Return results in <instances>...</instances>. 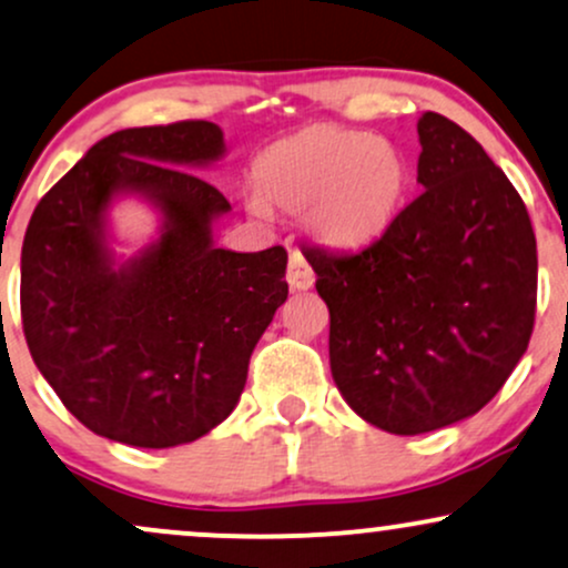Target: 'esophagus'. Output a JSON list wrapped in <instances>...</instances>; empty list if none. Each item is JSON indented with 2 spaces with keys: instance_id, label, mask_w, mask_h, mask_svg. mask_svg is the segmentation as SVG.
I'll list each match as a JSON object with an SVG mask.
<instances>
[{
  "instance_id": "esophagus-1",
  "label": "esophagus",
  "mask_w": 568,
  "mask_h": 568,
  "mask_svg": "<svg viewBox=\"0 0 568 568\" xmlns=\"http://www.w3.org/2000/svg\"><path fill=\"white\" fill-rule=\"evenodd\" d=\"M288 285L293 291H306L314 285V270L302 251H291L288 258Z\"/></svg>"
}]
</instances>
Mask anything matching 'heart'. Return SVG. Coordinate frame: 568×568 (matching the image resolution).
Wrapping results in <instances>:
<instances>
[{
  "mask_svg": "<svg viewBox=\"0 0 568 568\" xmlns=\"http://www.w3.org/2000/svg\"><path fill=\"white\" fill-rule=\"evenodd\" d=\"M409 187L405 150L381 134L312 124L264 148L248 206L302 211L314 241L357 248L392 227Z\"/></svg>",
  "mask_w": 568,
  "mask_h": 568,
  "instance_id": "1",
  "label": "heart"
}]
</instances>
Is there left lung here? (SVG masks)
<instances>
[{
  "label": "left lung",
  "mask_w": 568,
  "mask_h": 568,
  "mask_svg": "<svg viewBox=\"0 0 568 568\" xmlns=\"http://www.w3.org/2000/svg\"><path fill=\"white\" fill-rule=\"evenodd\" d=\"M423 193L357 254L306 248L331 373L362 420L415 436L470 418L529 346L537 241L521 195L455 121H418Z\"/></svg>",
  "instance_id": "8db88e82"
}]
</instances>
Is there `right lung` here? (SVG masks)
I'll return each mask as SVG.
<instances>
[{
	"instance_id": "1",
	"label": "right lung",
	"mask_w": 568,
	"mask_h": 568,
	"mask_svg": "<svg viewBox=\"0 0 568 568\" xmlns=\"http://www.w3.org/2000/svg\"><path fill=\"white\" fill-rule=\"evenodd\" d=\"M224 150L211 121L121 129L33 209L20 254L26 341L68 413L105 439L163 449L216 428L288 298L283 245H214L230 203L195 172ZM124 196L160 214V235L119 260L110 209Z\"/></svg>"
}]
</instances>
